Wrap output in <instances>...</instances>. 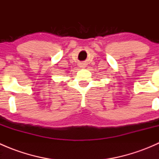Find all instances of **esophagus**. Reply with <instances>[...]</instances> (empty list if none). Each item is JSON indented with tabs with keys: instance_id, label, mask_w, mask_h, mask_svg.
<instances>
[{
	"instance_id": "1",
	"label": "esophagus",
	"mask_w": 159,
	"mask_h": 159,
	"mask_svg": "<svg viewBox=\"0 0 159 159\" xmlns=\"http://www.w3.org/2000/svg\"><path fill=\"white\" fill-rule=\"evenodd\" d=\"M81 68H84V67H85V65H84V64H82V65H81Z\"/></svg>"
}]
</instances>
